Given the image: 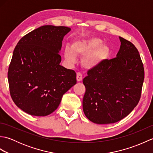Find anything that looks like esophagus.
<instances>
[{
	"label": "esophagus",
	"instance_id": "obj_1",
	"mask_svg": "<svg viewBox=\"0 0 153 153\" xmlns=\"http://www.w3.org/2000/svg\"><path fill=\"white\" fill-rule=\"evenodd\" d=\"M76 79H77V82H81V81H82V79H83V77H82V74L77 73V75H76Z\"/></svg>",
	"mask_w": 153,
	"mask_h": 153
}]
</instances>
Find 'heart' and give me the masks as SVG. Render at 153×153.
Wrapping results in <instances>:
<instances>
[{
	"label": "heart",
	"instance_id": "b5f03b06",
	"mask_svg": "<svg viewBox=\"0 0 153 153\" xmlns=\"http://www.w3.org/2000/svg\"><path fill=\"white\" fill-rule=\"evenodd\" d=\"M102 41L96 37L80 39L74 41L71 48L66 47L64 56L68 64H73L76 62V56H83V66L87 69H93L100 66L109 56L110 48L102 44Z\"/></svg>",
	"mask_w": 153,
	"mask_h": 153
}]
</instances>
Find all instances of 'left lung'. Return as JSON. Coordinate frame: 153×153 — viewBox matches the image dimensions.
<instances>
[{"mask_svg": "<svg viewBox=\"0 0 153 153\" xmlns=\"http://www.w3.org/2000/svg\"><path fill=\"white\" fill-rule=\"evenodd\" d=\"M119 39L121 45L116 57L89 70L83 80L86 89L83 112L97 124L115 123L125 118L141 97L145 74L140 54L130 41Z\"/></svg>", "mask_w": 153, "mask_h": 153, "instance_id": "left-lung-1", "label": "left lung"}]
</instances>
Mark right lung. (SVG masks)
Returning <instances> with one entry per match:
<instances>
[{
	"mask_svg": "<svg viewBox=\"0 0 153 153\" xmlns=\"http://www.w3.org/2000/svg\"><path fill=\"white\" fill-rule=\"evenodd\" d=\"M71 29L43 25L19 41L8 72L10 93L19 108L45 116L56 110L62 97L76 84V74L60 66L64 37Z\"/></svg>",
	"mask_w": 153,
	"mask_h": 153,
	"instance_id": "right-lung-1",
	"label": "right lung"
}]
</instances>
